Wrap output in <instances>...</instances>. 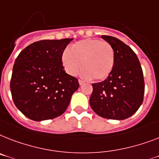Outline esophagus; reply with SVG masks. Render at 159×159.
<instances>
[{"mask_svg": "<svg viewBox=\"0 0 159 159\" xmlns=\"http://www.w3.org/2000/svg\"><path fill=\"white\" fill-rule=\"evenodd\" d=\"M79 84H80V85H82L84 84V81H83L82 80H79Z\"/></svg>", "mask_w": 159, "mask_h": 159, "instance_id": "esophagus-1", "label": "esophagus"}]
</instances>
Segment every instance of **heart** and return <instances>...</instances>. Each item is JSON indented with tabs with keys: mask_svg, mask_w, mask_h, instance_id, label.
I'll use <instances>...</instances> for the list:
<instances>
[{
	"mask_svg": "<svg viewBox=\"0 0 159 159\" xmlns=\"http://www.w3.org/2000/svg\"><path fill=\"white\" fill-rule=\"evenodd\" d=\"M84 78L98 81L106 80L111 75L115 63V51L111 44L98 39H84L72 44L70 51L65 49L61 63L66 72L75 75L80 70Z\"/></svg>",
	"mask_w": 159,
	"mask_h": 159,
	"instance_id": "heart-1",
	"label": "heart"
}]
</instances>
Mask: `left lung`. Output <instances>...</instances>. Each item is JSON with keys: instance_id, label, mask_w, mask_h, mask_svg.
I'll return each mask as SVG.
<instances>
[{"instance_id": "8db88e82", "label": "left lung", "mask_w": 159, "mask_h": 159, "mask_svg": "<svg viewBox=\"0 0 159 159\" xmlns=\"http://www.w3.org/2000/svg\"><path fill=\"white\" fill-rule=\"evenodd\" d=\"M114 48L115 63L104 81L93 84L89 103L99 116L122 120L132 116L142 104L145 81L134 51L117 38L102 35Z\"/></svg>"}]
</instances>
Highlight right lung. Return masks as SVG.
Segmentation results:
<instances>
[{
	"mask_svg": "<svg viewBox=\"0 0 159 159\" xmlns=\"http://www.w3.org/2000/svg\"><path fill=\"white\" fill-rule=\"evenodd\" d=\"M72 39L43 40L22 50L14 61L10 91L14 104L34 121L61 115L78 89L75 77L66 73L61 54Z\"/></svg>",
	"mask_w": 159,
	"mask_h": 159,
	"instance_id": "right-lung-1",
	"label": "right lung"
}]
</instances>
